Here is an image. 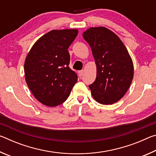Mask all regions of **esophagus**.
I'll return each instance as SVG.
<instances>
[{"label": "esophagus", "mask_w": 156, "mask_h": 156, "mask_svg": "<svg viewBox=\"0 0 156 156\" xmlns=\"http://www.w3.org/2000/svg\"><path fill=\"white\" fill-rule=\"evenodd\" d=\"M83 73H84V71L83 70L79 71V72H78V75H79V76H80V77H81V76L83 75Z\"/></svg>", "instance_id": "obj_1"}]
</instances>
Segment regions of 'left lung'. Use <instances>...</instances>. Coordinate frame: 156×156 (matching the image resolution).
Here are the masks:
<instances>
[{
	"label": "left lung",
	"instance_id": "left-lung-1",
	"mask_svg": "<svg viewBox=\"0 0 156 156\" xmlns=\"http://www.w3.org/2000/svg\"><path fill=\"white\" fill-rule=\"evenodd\" d=\"M91 47L96 78L89 85L94 100L102 105L115 103L125 96L133 78L128 50L119 37L105 27H90L83 34Z\"/></svg>",
	"mask_w": 156,
	"mask_h": 156
}]
</instances>
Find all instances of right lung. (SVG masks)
I'll list each match as a JSON object with an SVG mask.
<instances>
[{"label": "right lung", "instance_id": "add662e5", "mask_svg": "<svg viewBox=\"0 0 156 156\" xmlns=\"http://www.w3.org/2000/svg\"><path fill=\"white\" fill-rule=\"evenodd\" d=\"M78 33L76 29L50 31L36 41L26 56L25 81L34 97L44 105L63 103L78 80V76L69 67L67 50Z\"/></svg>", "mask_w": 156, "mask_h": 156}]
</instances>
